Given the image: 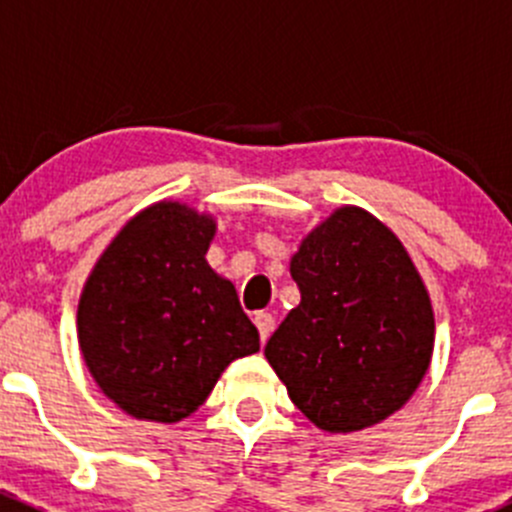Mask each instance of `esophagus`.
<instances>
[{"label":"esophagus","instance_id":"obj_1","mask_svg":"<svg viewBox=\"0 0 512 512\" xmlns=\"http://www.w3.org/2000/svg\"><path fill=\"white\" fill-rule=\"evenodd\" d=\"M255 327H257V332H260L262 344H265L267 337H270L272 327H275V317H272L270 312H257L255 314Z\"/></svg>","mask_w":512,"mask_h":512}]
</instances>
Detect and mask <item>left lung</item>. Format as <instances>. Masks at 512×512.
Returning <instances> with one entry per match:
<instances>
[{
	"label": "left lung",
	"instance_id": "left-lung-1",
	"mask_svg": "<svg viewBox=\"0 0 512 512\" xmlns=\"http://www.w3.org/2000/svg\"><path fill=\"white\" fill-rule=\"evenodd\" d=\"M289 272L302 299L265 356L292 404L329 433L396 414L426 376L436 339L404 242L364 208L342 205L302 237Z\"/></svg>",
	"mask_w": 512,
	"mask_h": 512
}]
</instances>
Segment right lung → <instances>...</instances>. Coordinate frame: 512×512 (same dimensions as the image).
I'll use <instances>...</instances> for the list:
<instances>
[{
  "label": "right lung",
  "mask_w": 512,
  "mask_h": 512,
  "mask_svg": "<svg viewBox=\"0 0 512 512\" xmlns=\"http://www.w3.org/2000/svg\"><path fill=\"white\" fill-rule=\"evenodd\" d=\"M218 220L178 200L133 215L96 260L76 312L98 389L128 416L178 423L227 364L260 352L235 285L205 255Z\"/></svg>",
  "instance_id": "1"
}]
</instances>
